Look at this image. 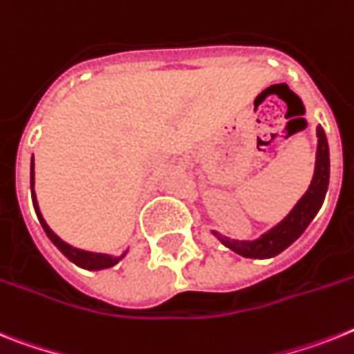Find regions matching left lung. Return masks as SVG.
<instances>
[{
	"label": "left lung",
	"mask_w": 354,
	"mask_h": 354,
	"mask_svg": "<svg viewBox=\"0 0 354 354\" xmlns=\"http://www.w3.org/2000/svg\"><path fill=\"white\" fill-rule=\"evenodd\" d=\"M318 147H317V163H315V176L306 194L298 200V203L291 209L280 223L263 232L257 240H231L222 236L220 232L212 231V234L220 240L231 251L238 252L245 258H272L286 251L292 242H297L306 231L307 225L313 222L320 211L324 198H326L327 185H329V145L324 129H317Z\"/></svg>",
	"instance_id": "1"
}]
</instances>
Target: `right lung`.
<instances>
[{
  "instance_id": "right-lung-1",
  "label": "right lung",
  "mask_w": 354,
  "mask_h": 354,
  "mask_svg": "<svg viewBox=\"0 0 354 354\" xmlns=\"http://www.w3.org/2000/svg\"><path fill=\"white\" fill-rule=\"evenodd\" d=\"M30 192H32V203H34V211L37 214V220L41 223L43 231L47 232V236L50 238V242L59 249V251L68 258V260L76 263L77 267H82V269H88V271H100V269H109V267L116 266L118 261L122 260L127 251L120 254V257H112V254H103V252H93V251H83V249H77V247L68 245L67 242H63L62 238L57 236L56 232L47 225V222L43 220L41 211H39V205H37L36 200V192H34V156H32V163H30Z\"/></svg>"
}]
</instances>
